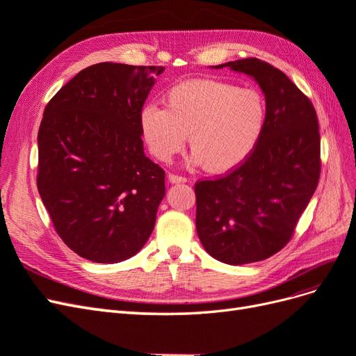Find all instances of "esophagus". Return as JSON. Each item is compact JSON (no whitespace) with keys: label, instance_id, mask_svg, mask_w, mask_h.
Listing matches in <instances>:
<instances>
[{"label":"esophagus","instance_id":"esophagus-1","mask_svg":"<svg viewBox=\"0 0 356 356\" xmlns=\"http://www.w3.org/2000/svg\"><path fill=\"white\" fill-rule=\"evenodd\" d=\"M168 179H169L170 184H179V182H186V181H187L184 177L175 175V174H169V175H168Z\"/></svg>","mask_w":356,"mask_h":356}]
</instances>
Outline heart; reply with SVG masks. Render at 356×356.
Listing matches in <instances>:
<instances>
[{"label":"heart","mask_w":356,"mask_h":356,"mask_svg":"<svg viewBox=\"0 0 356 356\" xmlns=\"http://www.w3.org/2000/svg\"><path fill=\"white\" fill-rule=\"evenodd\" d=\"M163 104L165 110L149 104L139 114L149 153L166 163L190 135L191 163H203L217 175L236 170L254 154L267 123L260 92L220 80L178 83L165 93Z\"/></svg>","instance_id":"heart-1"}]
</instances>
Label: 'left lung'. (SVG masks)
Listing matches in <instances>:
<instances>
[{
    "label": "left lung",
    "mask_w": 356,
    "mask_h": 356,
    "mask_svg": "<svg viewBox=\"0 0 356 356\" xmlns=\"http://www.w3.org/2000/svg\"><path fill=\"white\" fill-rule=\"evenodd\" d=\"M224 67L260 86L267 123L241 168L195 186L196 230L215 260L241 266L266 260L289 242L318 186L321 138L314 105L282 71L257 58L215 68Z\"/></svg>",
    "instance_id": "obj_1"
}]
</instances>
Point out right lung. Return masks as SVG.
<instances>
[{"label":"right lung","mask_w":356,"mask_h":356,"mask_svg":"<svg viewBox=\"0 0 356 356\" xmlns=\"http://www.w3.org/2000/svg\"><path fill=\"white\" fill-rule=\"evenodd\" d=\"M163 67L102 62L47 104L37 187L60 239L114 264L143 250L165 197V170L144 154L139 114Z\"/></svg>","instance_id":"add662e5"}]
</instances>
